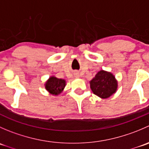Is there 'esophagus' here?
Returning <instances> with one entry per match:
<instances>
[{
  "label": "esophagus",
  "instance_id": "obj_1",
  "mask_svg": "<svg viewBox=\"0 0 149 149\" xmlns=\"http://www.w3.org/2000/svg\"><path fill=\"white\" fill-rule=\"evenodd\" d=\"M74 76L76 78H79L80 77V75H79V73H78V72H76V73H74Z\"/></svg>",
  "mask_w": 149,
  "mask_h": 149
}]
</instances>
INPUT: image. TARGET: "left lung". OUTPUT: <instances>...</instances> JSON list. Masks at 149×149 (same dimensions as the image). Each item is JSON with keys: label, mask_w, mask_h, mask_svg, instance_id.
I'll return each instance as SVG.
<instances>
[{"label": "left lung", "mask_w": 149, "mask_h": 149, "mask_svg": "<svg viewBox=\"0 0 149 149\" xmlns=\"http://www.w3.org/2000/svg\"><path fill=\"white\" fill-rule=\"evenodd\" d=\"M90 88L95 95L107 99L118 91V81L111 72L101 70L89 81Z\"/></svg>", "instance_id": "left-lung-1"}]
</instances>
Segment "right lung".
Listing matches in <instances>:
<instances>
[{
    "instance_id": "right-lung-1",
    "label": "right lung",
    "mask_w": 149,
    "mask_h": 149,
    "mask_svg": "<svg viewBox=\"0 0 149 149\" xmlns=\"http://www.w3.org/2000/svg\"><path fill=\"white\" fill-rule=\"evenodd\" d=\"M66 86L65 79H58L52 76L46 81L45 88L48 92L53 96H58L63 91Z\"/></svg>"
}]
</instances>
